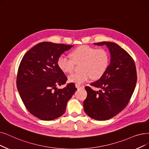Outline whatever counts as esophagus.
<instances>
[{"mask_svg": "<svg viewBox=\"0 0 149 149\" xmlns=\"http://www.w3.org/2000/svg\"><path fill=\"white\" fill-rule=\"evenodd\" d=\"M75 87H76L77 89H80V88H83L84 86H81V85H78V84H75Z\"/></svg>", "mask_w": 149, "mask_h": 149, "instance_id": "1", "label": "esophagus"}]
</instances>
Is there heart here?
I'll use <instances>...</instances> for the list:
<instances>
[{
    "mask_svg": "<svg viewBox=\"0 0 149 149\" xmlns=\"http://www.w3.org/2000/svg\"><path fill=\"white\" fill-rule=\"evenodd\" d=\"M72 60L61 55L57 60V65L64 73H71L75 64H80L81 72L68 77L69 82L80 85L92 78L100 79L108 69L109 58L107 52L103 49H95L89 46H81L71 52Z\"/></svg>",
    "mask_w": 149,
    "mask_h": 149,
    "instance_id": "1",
    "label": "heart"
}]
</instances>
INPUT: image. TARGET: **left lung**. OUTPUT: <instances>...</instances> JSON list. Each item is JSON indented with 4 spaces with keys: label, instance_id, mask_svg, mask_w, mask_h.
Segmentation results:
<instances>
[{
    "label": "left lung",
    "instance_id": "1",
    "mask_svg": "<svg viewBox=\"0 0 149 149\" xmlns=\"http://www.w3.org/2000/svg\"><path fill=\"white\" fill-rule=\"evenodd\" d=\"M94 44L107 47L110 63L100 79L90 84L99 91L85 87L88 95L83 102V108L90 118L106 120L117 115L128 105L137 81L136 69L132 56L118 44L107 41Z\"/></svg>",
    "mask_w": 149,
    "mask_h": 149
}]
</instances>
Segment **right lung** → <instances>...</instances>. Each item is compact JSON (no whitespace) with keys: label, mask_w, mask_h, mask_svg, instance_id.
Wrapping results in <instances>:
<instances>
[{"label":"right lung","mask_w":149,"mask_h":149,"mask_svg":"<svg viewBox=\"0 0 149 149\" xmlns=\"http://www.w3.org/2000/svg\"><path fill=\"white\" fill-rule=\"evenodd\" d=\"M74 46L50 42H40L25 54L19 64L16 85L28 111L43 120L60 117L67 103L76 91L74 83L63 89L67 77L57 65V60Z\"/></svg>","instance_id":"1"}]
</instances>
